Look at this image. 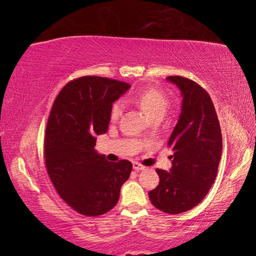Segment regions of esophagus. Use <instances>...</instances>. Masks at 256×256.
Listing matches in <instances>:
<instances>
[{
	"label": "esophagus",
	"instance_id": "obj_1",
	"mask_svg": "<svg viewBox=\"0 0 256 256\" xmlns=\"http://www.w3.org/2000/svg\"><path fill=\"white\" fill-rule=\"evenodd\" d=\"M133 170H146V166H144V164H141L140 162H133Z\"/></svg>",
	"mask_w": 256,
	"mask_h": 256
}]
</instances>
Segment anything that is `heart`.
<instances>
[{"label":"heart","instance_id":"b5f03b06","mask_svg":"<svg viewBox=\"0 0 256 256\" xmlns=\"http://www.w3.org/2000/svg\"><path fill=\"white\" fill-rule=\"evenodd\" d=\"M131 100L138 104L142 110H144L150 118L154 120L157 118H164L168 108H170V99L162 90L154 88H146L138 94H133ZM124 105L122 102H115L110 107V120H116L122 115Z\"/></svg>","mask_w":256,"mask_h":256}]
</instances>
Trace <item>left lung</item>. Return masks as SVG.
Masks as SVG:
<instances>
[{"label": "left lung", "mask_w": 256, "mask_h": 256, "mask_svg": "<svg viewBox=\"0 0 256 256\" xmlns=\"http://www.w3.org/2000/svg\"><path fill=\"white\" fill-rule=\"evenodd\" d=\"M178 86L183 102L180 120L167 146L170 172L156 170L159 184L149 192L157 209L166 214H182L196 206L209 192L218 172L222 152V130L209 94L188 78L167 76Z\"/></svg>", "instance_id": "1"}]
</instances>
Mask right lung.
Masks as SVG:
<instances>
[{
  "label": "right lung",
  "mask_w": 256,
  "mask_h": 256,
  "mask_svg": "<svg viewBox=\"0 0 256 256\" xmlns=\"http://www.w3.org/2000/svg\"><path fill=\"white\" fill-rule=\"evenodd\" d=\"M110 78L86 76L64 86L52 107L45 133L46 170L60 196L86 216L116 206L128 180V160L110 162L94 150L96 136L107 132L112 102L130 88Z\"/></svg>",
  "instance_id": "right-lung-1"
}]
</instances>
